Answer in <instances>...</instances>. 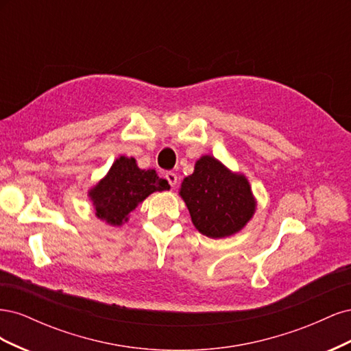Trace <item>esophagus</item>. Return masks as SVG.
<instances>
[{"instance_id": "obj_1", "label": "esophagus", "mask_w": 351, "mask_h": 351, "mask_svg": "<svg viewBox=\"0 0 351 351\" xmlns=\"http://www.w3.org/2000/svg\"><path fill=\"white\" fill-rule=\"evenodd\" d=\"M165 178H167V182L169 183V186H171V187H174V186L177 184V174H176V173L168 171V173L165 174Z\"/></svg>"}]
</instances>
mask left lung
<instances>
[{
	"label": "left lung",
	"instance_id": "1",
	"mask_svg": "<svg viewBox=\"0 0 351 351\" xmlns=\"http://www.w3.org/2000/svg\"><path fill=\"white\" fill-rule=\"evenodd\" d=\"M178 193L196 230L210 239L236 234L256 210L246 176L232 173L212 155L197 159L193 174L183 180Z\"/></svg>",
	"mask_w": 351,
	"mask_h": 351
}]
</instances>
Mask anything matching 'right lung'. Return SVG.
Here are the masks:
<instances>
[{
	"label": "right lung",
	"instance_id": "add662e5",
	"mask_svg": "<svg viewBox=\"0 0 351 351\" xmlns=\"http://www.w3.org/2000/svg\"><path fill=\"white\" fill-rule=\"evenodd\" d=\"M168 189L167 180L159 178L155 169H142L134 158L120 156L88 195L95 215L112 227H120L147 196Z\"/></svg>",
	"mask_w": 351,
	"mask_h": 351
}]
</instances>
